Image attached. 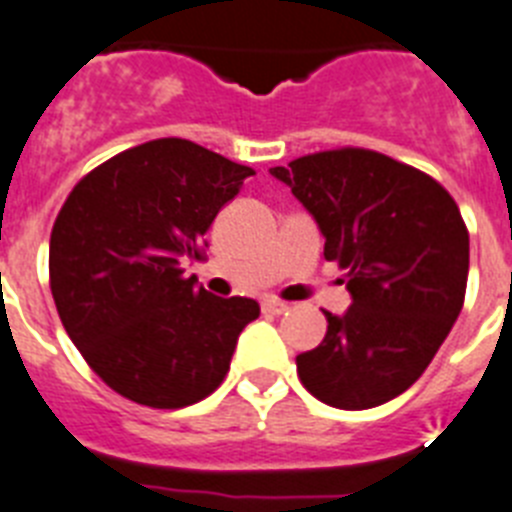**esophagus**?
<instances>
[{"label":"esophagus","mask_w":512,"mask_h":512,"mask_svg":"<svg viewBox=\"0 0 512 512\" xmlns=\"http://www.w3.org/2000/svg\"><path fill=\"white\" fill-rule=\"evenodd\" d=\"M289 309V304L281 302V299H263V312L265 315H283Z\"/></svg>","instance_id":"obj_1"}]
</instances>
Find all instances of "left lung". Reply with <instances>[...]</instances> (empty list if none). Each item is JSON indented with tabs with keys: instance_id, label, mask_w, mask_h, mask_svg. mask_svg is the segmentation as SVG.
<instances>
[{
	"instance_id": "8db88e82",
	"label": "left lung",
	"mask_w": 512,
	"mask_h": 512,
	"mask_svg": "<svg viewBox=\"0 0 512 512\" xmlns=\"http://www.w3.org/2000/svg\"><path fill=\"white\" fill-rule=\"evenodd\" d=\"M270 174L289 184L346 270L351 307L325 312L328 333L296 356L317 401L362 411L409 390L461 315L468 229L450 192L409 163L367 148L294 158Z\"/></svg>"
}]
</instances>
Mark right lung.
Returning <instances> with one entry per match:
<instances>
[{
	"label": "right lung",
	"mask_w": 512,
	"mask_h": 512,
	"mask_svg": "<svg viewBox=\"0 0 512 512\" xmlns=\"http://www.w3.org/2000/svg\"><path fill=\"white\" fill-rule=\"evenodd\" d=\"M255 171L182 137L103 161L72 187L49 242L67 336L119 395L150 409L208 398L229 372L255 299H221L184 276L205 234Z\"/></svg>",
	"instance_id": "obj_1"
}]
</instances>
